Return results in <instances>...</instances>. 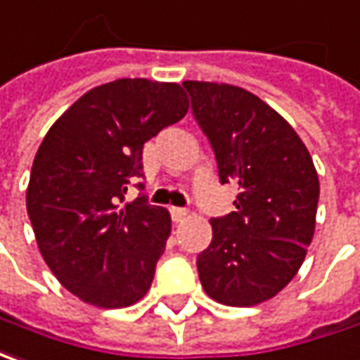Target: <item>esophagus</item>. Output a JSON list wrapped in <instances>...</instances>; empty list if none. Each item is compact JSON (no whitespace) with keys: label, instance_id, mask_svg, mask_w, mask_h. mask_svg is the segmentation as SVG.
<instances>
[{"label":"esophagus","instance_id":"esophagus-1","mask_svg":"<svg viewBox=\"0 0 360 360\" xmlns=\"http://www.w3.org/2000/svg\"><path fill=\"white\" fill-rule=\"evenodd\" d=\"M171 215H173V221H183V219L189 215V211L187 209H183V207H171Z\"/></svg>","mask_w":360,"mask_h":360}]
</instances>
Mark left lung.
<instances>
[{
	"instance_id": "left-lung-1",
	"label": "left lung",
	"mask_w": 360,
	"mask_h": 360,
	"mask_svg": "<svg viewBox=\"0 0 360 360\" xmlns=\"http://www.w3.org/2000/svg\"><path fill=\"white\" fill-rule=\"evenodd\" d=\"M183 87L221 183L239 185L237 209L211 219L213 239L197 257L201 285L229 307L265 303L291 283L315 235L319 175L311 153L287 119L251 91L211 81Z\"/></svg>"
}]
</instances>
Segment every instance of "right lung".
<instances>
[{
    "label": "right lung",
    "mask_w": 360,
    "mask_h": 360,
    "mask_svg": "<svg viewBox=\"0 0 360 360\" xmlns=\"http://www.w3.org/2000/svg\"><path fill=\"white\" fill-rule=\"evenodd\" d=\"M187 111L179 83L111 81L81 95L39 145L27 215L47 266L83 303L123 309L149 291L171 215L125 193L143 175V145Z\"/></svg>",
    "instance_id": "right-lung-1"
}]
</instances>
